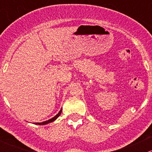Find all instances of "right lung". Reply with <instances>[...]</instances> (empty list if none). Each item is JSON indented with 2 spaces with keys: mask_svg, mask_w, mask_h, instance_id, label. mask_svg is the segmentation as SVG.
Segmentation results:
<instances>
[{
  "mask_svg": "<svg viewBox=\"0 0 152 152\" xmlns=\"http://www.w3.org/2000/svg\"><path fill=\"white\" fill-rule=\"evenodd\" d=\"M61 113H62V109H61V110H60V111L59 112V113H58V114L56 115H55L54 117L52 118H51V119H50V120H48V121H46L42 122V123H34V124H37V125H45V124H47L50 123V122L54 121L56 120V119L57 118L59 117V115H60Z\"/></svg>",
  "mask_w": 152,
  "mask_h": 152,
  "instance_id": "add662e5",
  "label": "right lung"
}]
</instances>
